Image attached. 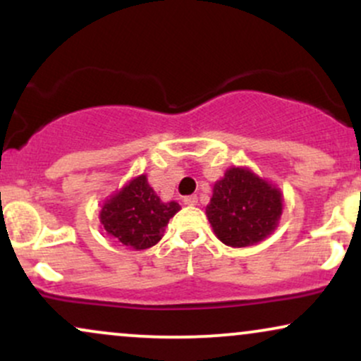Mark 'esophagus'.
Masks as SVG:
<instances>
[{
	"label": "esophagus",
	"instance_id": "1",
	"mask_svg": "<svg viewBox=\"0 0 361 361\" xmlns=\"http://www.w3.org/2000/svg\"><path fill=\"white\" fill-rule=\"evenodd\" d=\"M183 202H185V205H197L198 198H197V195H188V197L183 198Z\"/></svg>",
	"mask_w": 361,
	"mask_h": 361
}]
</instances>
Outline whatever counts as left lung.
Here are the masks:
<instances>
[{
	"instance_id": "1",
	"label": "left lung",
	"mask_w": 361,
	"mask_h": 361,
	"mask_svg": "<svg viewBox=\"0 0 361 361\" xmlns=\"http://www.w3.org/2000/svg\"><path fill=\"white\" fill-rule=\"evenodd\" d=\"M281 195L250 169L231 168L214 186L207 217L214 233L233 247L251 246L275 231Z\"/></svg>"
}]
</instances>
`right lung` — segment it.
I'll list each match as a JSON object with an SVG mask.
<instances>
[{
	"instance_id": "right-lung-1",
	"label": "right lung",
	"mask_w": 361,
	"mask_h": 361,
	"mask_svg": "<svg viewBox=\"0 0 361 361\" xmlns=\"http://www.w3.org/2000/svg\"><path fill=\"white\" fill-rule=\"evenodd\" d=\"M180 210L176 202L163 204L140 175L103 205L100 221L105 231L123 246L147 250L163 235L169 219Z\"/></svg>"
}]
</instances>
